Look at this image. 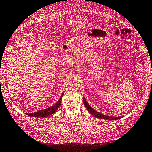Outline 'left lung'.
<instances>
[{
	"label": "left lung",
	"instance_id": "8db88e82",
	"mask_svg": "<svg viewBox=\"0 0 152 152\" xmlns=\"http://www.w3.org/2000/svg\"><path fill=\"white\" fill-rule=\"evenodd\" d=\"M83 104L86 106V108L88 110V112L92 114L93 116H94L96 118H102V119H105V120H117V119H120L121 117H109V116H107V115L101 114L100 113L96 112L95 110H94V109L91 107L89 104L87 103V102L86 101V100L85 99V98L83 99Z\"/></svg>",
	"mask_w": 152,
	"mask_h": 152
}]
</instances>
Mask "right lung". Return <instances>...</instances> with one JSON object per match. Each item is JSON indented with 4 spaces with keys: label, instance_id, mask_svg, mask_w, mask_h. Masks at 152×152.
Wrapping results in <instances>:
<instances>
[{
    "label": "right lung",
    "instance_id": "add662e5",
    "mask_svg": "<svg viewBox=\"0 0 152 152\" xmlns=\"http://www.w3.org/2000/svg\"><path fill=\"white\" fill-rule=\"evenodd\" d=\"M63 95H64V93H62L58 101L53 106L48 108H45V109H44V110H40L38 112H34V113H27V115H29V116H30V117H46L48 116H50V115H51L52 114L55 113L56 112V110L58 108V107H60V104H61Z\"/></svg>",
    "mask_w": 152,
    "mask_h": 152
}]
</instances>
